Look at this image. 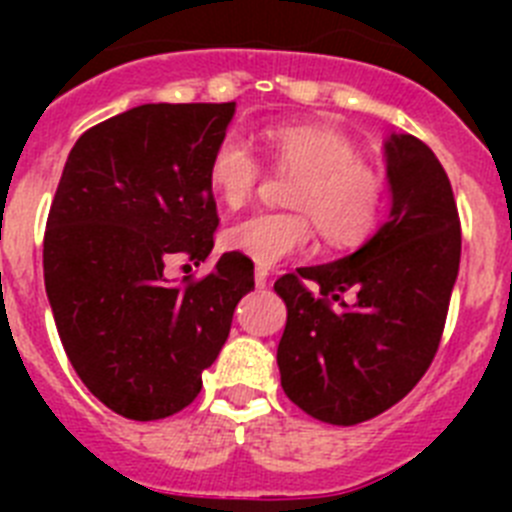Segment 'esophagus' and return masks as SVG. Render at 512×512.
<instances>
[{
  "mask_svg": "<svg viewBox=\"0 0 512 512\" xmlns=\"http://www.w3.org/2000/svg\"><path fill=\"white\" fill-rule=\"evenodd\" d=\"M253 279H256V289H264L266 282H269V271H266L264 266H259L256 274H253Z\"/></svg>",
  "mask_w": 512,
  "mask_h": 512,
  "instance_id": "obj_1",
  "label": "esophagus"
}]
</instances>
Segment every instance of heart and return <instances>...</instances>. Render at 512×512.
<instances>
[{
  "instance_id": "heart-1",
  "label": "heart",
  "mask_w": 512,
  "mask_h": 512,
  "mask_svg": "<svg viewBox=\"0 0 512 512\" xmlns=\"http://www.w3.org/2000/svg\"><path fill=\"white\" fill-rule=\"evenodd\" d=\"M271 164L297 174L289 205L300 212H256L228 225L223 246L259 266L295 256L312 238V220L330 246L348 248L374 233L384 210V176L361 158L341 130L312 122L274 125L264 133ZM261 179L259 158L235 135L220 138L207 164V182L228 207L251 200Z\"/></svg>"
}]
</instances>
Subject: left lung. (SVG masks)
I'll return each instance as SVG.
<instances>
[{
	"label": "left lung",
	"mask_w": 512,
	"mask_h": 512,
	"mask_svg": "<svg viewBox=\"0 0 512 512\" xmlns=\"http://www.w3.org/2000/svg\"><path fill=\"white\" fill-rule=\"evenodd\" d=\"M384 161L387 223L351 256L274 284L287 305L282 387L323 423H364L413 390L438 351L459 274V212L436 153L415 135L392 133ZM305 281L319 284L318 296Z\"/></svg>",
	"instance_id": "1"
}]
</instances>
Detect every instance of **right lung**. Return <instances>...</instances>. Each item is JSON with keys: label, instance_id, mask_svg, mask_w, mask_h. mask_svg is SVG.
Returning a JSON list of instances; mask_svg holds the SVG:
<instances>
[{"label": "right lung", "instance_id": "add662e5", "mask_svg": "<svg viewBox=\"0 0 512 512\" xmlns=\"http://www.w3.org/2000/svg\"><path fill=\"white\" fill-rule=\"evenodd\" d=\"M235 102L140 104L76 140L45 225V292L66 356L117 415L158 420L200 395L253 264L223 253L205 279L169 282L164 264L210 256L212 148Z\"/></svg>", "mask_w": 512, "mask_h": 512}]
</instances>
